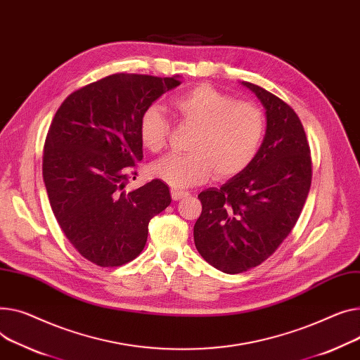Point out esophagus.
<instances>
[{
	"mask_svg": "<svg viewBox=\"0 0 360 360\" xmlns=\"http://www.w3.org/2000/svg\"><path fill=\"white\" fill-rule=\"evenodd\" d=\"M171 195H172V200L174 201H178L184 197H188L189 194L186 193V191H179V189H171Z\"/></svg>",
	"mask_w": 360,
	"mask_h": 360,
	"instance_id": "1",
	"label": "esophagus"
}]
</instances>
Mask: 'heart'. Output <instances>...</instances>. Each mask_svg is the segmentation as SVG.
<instances>
[{
  "label": "heart",
  "mask_w": 360,
  "mask_h": 360,
  "mask_svg": "<svg viewBox=\"0 0 360 360\" xmlns=\"http://www.w3.org/2000/svg\"><path fill=\"white\" fill-rule=\"evenodd\" d=\"M171 108L179 122L194 129L189 153L169 155L150 167L152 176L174 188L204 182L211 172L230 178L253 162L265 139L266 120L253 103L236 101L211 85H198L176 95ZM169 134V122L158 107H148L139 120L141 145L160 153Z\"/></svg>",
  "instance_id": "1"
}]
</instances>
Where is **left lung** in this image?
Instances as JSON below:
<instances>
[{
  "label": "left lung",
  "mask_w": 360,
  "mask_h": 360,
  "mask_svg": "<svg viewBox=\"0 0 360 360\" xmlns=\"http://www.w3.org/2000/svg\"><path fill=\"white\" fill-rule=\"evenodd\" d=\"M243 85L266 108L265 139L245 171L198 195L202 211L194 226L200 255L231 275L275 253L298 221L313 178L311 150L297 112L262 86Z\"/></svg>",
  "instance_id": "8db88e82"
}]
</instances>
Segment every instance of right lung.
Here are the masks:
<instances>
[{
    "instance_id": "obj_1",
    "label": "right lung",
    "mask_w": 360,
    "mask_h": 360,
    "mask_svg": "<svg viewBox=\"0 0 360 360\" xmlns=\"http://www.w3.org/2000/svg\"><path fill=\"white\" fill-rule=\"evenodd\" d=\"M178 77L114 74L88 84L58 108L43 150V179L55 217L81 256L122 266L145 249L148 226L171 204L160 179L127 191L143 159L139 120Z\"/></svg>"
}]
</instances>
